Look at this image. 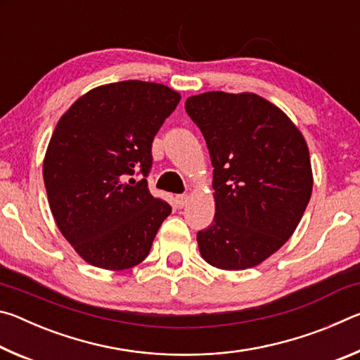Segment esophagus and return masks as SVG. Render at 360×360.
I'll return each instance as SVG.
<instances>
[{
    "label": "esophagus",
    "mask_w": 360,
    "mask_h": 360,
    "mask_svg": "<svg viewBox=\"0 0 360 360\" xmlns=\"http://www.w3.org/2000/svg\"><path fill=\"white\" fill-rule=\"evenodd\" d=\"M187 202H188L187 195H178V197H176V203H178V206H181V208H184Z\"/></svg>",
    "instance_id": "1"
}]
</instances>
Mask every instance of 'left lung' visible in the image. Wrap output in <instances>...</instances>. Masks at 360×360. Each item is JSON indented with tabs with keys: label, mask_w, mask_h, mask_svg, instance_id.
I'll return each instance as SVG.
<instances>
[{
	"label": "left lung",
	"mask_w": 360,
	"mask_h": 360,
	"mask_svg": "<svg viewBox=\"0 0 360 360\" xmlns=\"http://www.w3.org/2000/svg\"><path fill=\"white\" fill-rule=\"evenodd\" d=\"M186 111L214 167V221L197 233L200 254L221 270L257 266L290 238L311 198L308 144L283 109L252 92L193 95Z\"/></svg>",
	"instance_id": "obj_1"
}]
</instances>
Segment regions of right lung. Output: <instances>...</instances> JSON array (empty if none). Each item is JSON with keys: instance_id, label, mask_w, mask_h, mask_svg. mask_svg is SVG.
Segmentation results:
<instances>
[{"instance_id": "obj_1", "label": "right lung", "mask_w": 360, "mask_h": 360, "mask_svg": "<svg viewBox=\"0 0 360 360\" xmlns=\"http://www.w3.org/2000/svg\"><path fill=\"white\" fill-rule=\"evenodd\" d=\"M181 95L163 84L122 81L89 90L57 122L42 176L52 216L87 264L109 271L148 257L172 206L152 197V141Z\"/></svg>"}]
</instances>
